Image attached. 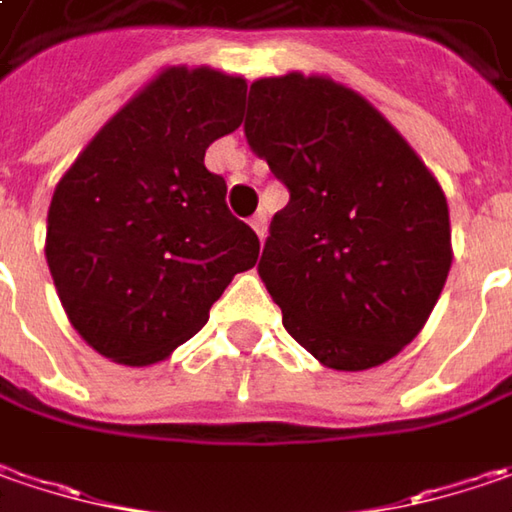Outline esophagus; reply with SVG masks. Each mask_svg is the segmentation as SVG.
I'll list each match as a JSON object with an SVG mask.
<instances>
[{
  "mask_svg": "<svg viewBox=\"0 0 512 512\" xmlns=\"http://www.w3.org/2000/svg\"><path fill=\"white\" fill-rule=\"evenodd\" d=\"M250 227L256 230L259 239H265L268 236V213H256V216L250 218Z\"/></svg>",
  "mask_w": 512,
  "mask_h": 512,
  "instance_id": "1",
  "label": "esophagus"
}]
</instances>
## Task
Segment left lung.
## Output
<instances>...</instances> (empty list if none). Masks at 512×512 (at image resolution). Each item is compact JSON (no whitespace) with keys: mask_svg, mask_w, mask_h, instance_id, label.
I'll return each instance as SVG.
<instances>
[{"mask_svg":"<svg viewBox=\"0 0 512 512\" xmlns=\"http://www.w3.org/2000/svg\"><path fill=\"white\" fill-rule=\"evenodd\" d=\"M244 138L291 195L259 262L285 331L328 369L392 360L452 265L438 181L386 117L325 77L256 80Z\"/></svg>","mask_w":512,"mask_h":512,"instance_id":"1","label":"left lung"}]
</instances>
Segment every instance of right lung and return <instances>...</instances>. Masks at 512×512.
Listing matches in <instances>:
<instances>
[{
	"label": "right lung",
	"mask_w": 512,
	"mask_h": 512,
	"mask_svg": "<svg viewBox=\"0 0 512 512\" xmlns=\"http://www.w3.org/2000/svg\"><path fill=\"white\" fill-rule=\"evenodd\" d=\"M247 83L169 68L129 100L57 184L45 259L77 334L126 366L169 357L204 328L259 236L227 210L207 146L242 123Z\"/></svg>",
	"instance_id": "obj_1"
}]
</instances>
